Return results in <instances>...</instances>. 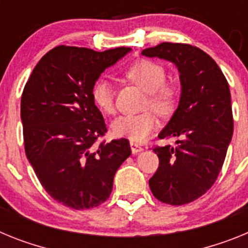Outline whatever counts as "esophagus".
<instances>
[{
	"label": "esophagus",
	"instance_id": "1",
	"mask_svg": "<svg viewBox=\"0 0 248 248\" xmlns=\"http://www.w3.org/2000/svg\"><path fill=\"white\" fill-rule=\"evenodd\" d=\"M130 146H131V151H132V154H139L141 151H143L141 145L136 143V142H130Z\"/></svg>",
	"mask_w": 248,
	"mask_h": 248
}]
</instances>
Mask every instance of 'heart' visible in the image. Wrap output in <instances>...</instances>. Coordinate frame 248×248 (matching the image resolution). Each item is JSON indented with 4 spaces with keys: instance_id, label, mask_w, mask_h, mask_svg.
Instances as JSON below:
<instances>
[{
    "instance_id": "1",
    "label": "heart",
    "mask_w": 248,
    "mask_h": 248,
    "mask_svg": "<svg viewBox=\"0 0 248 248\" xmlns=\"http://www.w3.org/2000/svg\"><path fill=\"white\" fill-rule=\"evenodd\" d=\"M130 82L146 92L145 107H150L161 116L173 112L180 97V90L173 82H166V71L161 64L148 60H140L124 71ZM94 105L106 115L115 112V91L106 79H98L92 87ZM157 127V120L152 112L139 115L120 116L112 122L111 130L116 137L132 142L145 141Z\"/></svg>"
}]
</instances>
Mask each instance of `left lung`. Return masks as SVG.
Returning a JSON list of instances; mask_svg holds the SVG:
<instances>
[{
    "mask_svg": "<svg viewBox=\"0 0 248 248\" xmlns=\"http://www.w3.org/2000/svg\"><path fill=\"white\" fill-rule=\"evenodd\" d=\"M142 55L175 63L181 81L177 109L158 135L177 137V146L154 148L160 165L148 181L150 188L163 203H189L215 184L231 142L233 118L227 79L211 56L191 45L163 42Z\"/></svg>",
    "mask_w": 248,
    "mask_h": 248,
    "instance_id": "1",
    "label": "left lung"
}]
</instances>
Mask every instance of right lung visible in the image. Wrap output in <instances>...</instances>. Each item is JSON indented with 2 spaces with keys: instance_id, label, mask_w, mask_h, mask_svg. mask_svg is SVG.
Here are the masks:
<instances>
[{
  "instance_id": "obj_1",
  "label": "right lung",
  "mask_w": 248,
  "mask_h": 248,
  "mask_svg": "<svg viewBox=\"0 0 248 248\" xmlns=\"http://www.w3.org/2000/svg\"><path fill=\"white\" fill-rule=\"evenodd\" d=\"M130 51L57 46L40 60L23 88L26 156L46 192L67 207L103 203L116 171L131 155L126 139L97 143L107 128L92 98L101 73Z\"/></svg>"
}]
</instances>
